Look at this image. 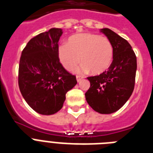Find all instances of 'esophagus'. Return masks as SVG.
<instances>
[{"label":"esophagus","mask_w":153,"mask_h":153,"mask_svg":"<svg viewBox=\"0 0 153 153\" xmlns=\"http://www.w3.org/2000/svg\"><path fill=\"white\" fill-rule=\"evenodd\" d=\"M82 79H83L82 76H79V75L76 76V80H77L78 82H80V80H82Z\"/></svg>","instance_id":"34e87169"}]
</instances>
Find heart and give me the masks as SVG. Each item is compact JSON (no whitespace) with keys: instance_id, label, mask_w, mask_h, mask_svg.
Here are the masks:
<instances>
[{"instance_id":"heart-1","label":"heart","mask_w":153,"mask_h":153,"mask_svg":"<svg viewBox=\"0 0 153 153\" xmlns=\"http://www.w3.org/2000/svg\"><path fill=\"white\" fill-rule=\"evenodd\" d=\"M58 55L66 69H73L80 57L83 64L78 69L80 73L91 70L93 74H100L111 65L113 47L107 38L94 34H79L72 36L68 44L60 45Z\"/></svg>"}]
</instances>
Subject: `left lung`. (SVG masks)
<instances>
[{
	"label": "left lung",
	"instance_id": "1",
	"mask_svg": "<svg viewBox=\"0 0 153 153\" xmlns=\"http://www.w3.org/2000/svg\"><path fill=\"white\" fill-rule=\"evenodd\" d=\"M101 31L112 44L113 61L107 71L88 77L90 88L85 98L96 112L111 114L120 109L134 91L137 57L125 39L108 28H103Z\"/></svg>",
	"mask_w": 153,
	"mask_h": 153
}]
</instances>
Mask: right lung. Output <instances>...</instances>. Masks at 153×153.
Returning a JSON list of instances; mask_svg holds the SVG:
<instances>
[{
	"instance_id": "1",
	"label": "right lung",
	"mask_w": 153,
	"mask_h": 153,
	"mask_svg": "<svg viewBox=\"0 0 153 153\" xmlns=\"http://www.w3.org/2000/svg\"><path fill=\"white\" fill-rule=\"evenodd\" d=\"M62 29L51 28L27 42L19 59L18 84L24 100L41 114H53L63 107L67 91L77 81L58 56Z\"/></svg>"
}]
</instances>
